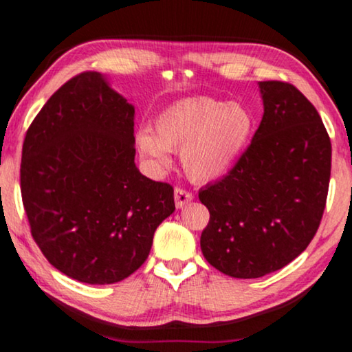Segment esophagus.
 Returning <instances> with one entry per match:
<instances>
[{
	"instance_id": "1",
	"label": "esophagus",
	"mask_w": 352,
	"mask_h": 352,
	"mask_svg": "<svg viewBox=\"0 0 352 352\" xmlns=\"http://www.w3.org/2000/svg\"><path fill=\"white\" fill-rule=\"evenodd\" d=\"M192 199H194V195H192V192H190V190L182 189V187H176V189H175V202H176L177 208L186 207V205L189 204Z\"/></svg>"
}]
</instances>
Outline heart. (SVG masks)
Here are the masks:
<instances>
[{
    "label": "heart",
    "instance_id": "obj_1",
    "mask_svg": "<svg viewBox=\"0 0 352 352\" xmlns=\"http://www.w3.org/2000/svg\"><path fill=\"white\" fill-rule=\"evenodd\" d=\"M157 134L137 132L140 152L158 168L171 163L170 152H181L184 171L195 181L217 179L243 153L252 132V116L243 104L197 97L173 103L155 122Z\"/></svg>",
    "mask_w": 352,
    "mask_h": 352
}]
</instances>
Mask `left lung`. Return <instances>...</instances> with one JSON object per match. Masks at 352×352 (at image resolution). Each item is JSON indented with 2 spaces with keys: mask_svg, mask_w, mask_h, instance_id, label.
<instances>
[{
  "mask_svg": "<svg viewBox=\"0 0 352 352\" xmlns=\"http://www.w3.org/2000/svg\"><path fill=\"white\" fill-rule=\"evenodd\" d=\"M263 116L223 179L200 189L210 212L204 257L232 278H260L302 254L320 226L331 142L318 111L289 82H260Z\"/></svg>",
  "mask_w": 352,
  "mask_h": 352,
  "instance_id": "8db88e82",
  "label": "left lung"
}]
</instances>
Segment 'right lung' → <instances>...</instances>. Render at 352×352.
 Listing matches in <instances>:
<instances>
[{"instance_id":"1","label":"right lung","mask_w":352,"mask_h":352,"mask_svg":"<svg viewBox=\"0 0 352 352\" xmlns=\"http://www.w3.org/2000/svg\"><path fill=\"white\" fill-rule=\"evenodd\" d=\"M134 115L102 74L85 71L59 87L25 132L21 194L32 237L77 281L132 275L175 212L173 186L135 168Z\"/></svg>"}]
</instances>
